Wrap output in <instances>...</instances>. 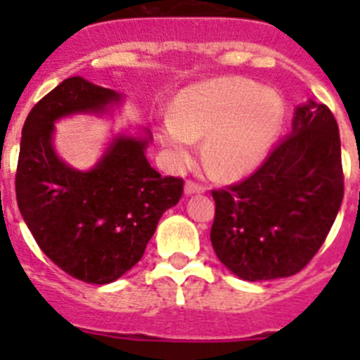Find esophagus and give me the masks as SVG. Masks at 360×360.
<instances>
[{
	"label": "esophagus",
	"instance_id": "esophagus-1",
	"mask_svg": "<svg viewBox=\"0 0 360 360\" xmlns=\"http://www.w3.org/2000/svg\"><path fill=\"white\" fill-rule=\"evenodd\" d=\"M186 195H195V193H203L205 191V186L195 182V180H187L186 182Z\"/></svg>",
	"mask_w": 360,
	"mask_h": 360
}]
</instances>
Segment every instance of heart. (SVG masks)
I'll return each mask as SVG.
<instances>
[{
  "mask_svg": "<svg viewBox=\"0 0 360 360\" xmlns=\"http://www.w3.org/2000/svg\"><path fill=\"white\" fill-rule=\"evenodd\" d=\"M283 119L276 94L245 79H216L191 86L160 122V139L174 167H186L198 136L216 174L234 178L254 169L274 142Z\"/></svg>",
  "mask_w": 360,
  "mask_h": 360,
  "instance_id": "obj_1",
  "label": "heart"
}]
</instances>
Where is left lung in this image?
I'll return each mask as SVG.
<instances>
[{
    "label": "left lung",
    "instance_id": "left-lung-1",
    "mask_svg": "<svg viewBox=\"0 0 360 360\" xmlns=\"http://www.w3.org/2000/svg\"><path fill=\"white\" fill-rule=\"evenodd\" d=\"M342 195L339 126L326 104L310 101L252 174L212 189V249L247 281L297 274L328 236Z\"/></svg>",
    "mask_w": 360,
    "mask_h": 360
}]
</instances>
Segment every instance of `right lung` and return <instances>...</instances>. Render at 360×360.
I'll use <instances>...</instances> for the list:
<instances>
[{
  "mask_svg": "<svg viewBox=\"0 0 360 360\" xmlns=\"http://www.w3.org/2000/svg\"><path fill=\"white\" fill-rule=\"evenodd\" d=\"M120 95L82 77L65 79L32 108L23 126L15 198L39 249L66 274L106 285L141 262L158 219L182 198L184 180L149 165L151 136H119L91 171H75L52 148L53 122L103 111Z\"/></svg>",
  "mask_w": 360,
  "mask_h": 360,
  "instance_id": "add662e5",
  "label": "right lung"
}]
</instances>
